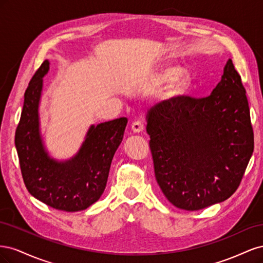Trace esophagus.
<instances>
[{
    "instance_id": "obj_1",
    "label": "esophagus",
    "mask_w": 263,
    "mask_h": 263,
    "mask_svg": "<svg viewBox=\"0 0 263 263\" xmlns=\"http://www.w3.org/2000/svg\"><path fill=\"white\" fill-rule=\"evenodd\" d=\"M145 128V124L142 121H135L132 124V129L134 130V133H140L144 130Z\"/></svg>"
}]
</instances>
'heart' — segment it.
<instances>
[{"label": "heart", "instance_id": "obj_1", "mask_svg": "<svg viewBox=\"0 0 263 263\" xmlns=\"http://www.w3.org/2000/svg\"><path fill=\"white\" fill-rule=\"evenodd\" d=\"M180 72L179 68H170V69H166L163 74H162V78L164 79V80H170V79L176 77L178 73ZM187 81V77L186 76H181V78L179 79V84H184L185 82Z\"/></svg>", "mask_w": 263, "mask_h": 263}]
</instances>
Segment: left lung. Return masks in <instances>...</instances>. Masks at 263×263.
<instances>
[{"instance_id": "obj_1", "label": "left lung", "mask_w": 263, "mask_h": 263, "mask_svg": "<svg viewBox=\"0 0 263 263\" xmlns=\"http://www.w3.org/2000/svg\"><path fill=\"white\" fill-rule=\"evenodd\" d=\"M155 176L176 208L198 211L239 186L253 153L246 90L232 60L205 98L177 95L148 113Z\"/></svg>"}]
</instances>
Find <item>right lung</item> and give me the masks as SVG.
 <instances>
[{"instance_id": "right-lung-1", "label": "right lung", "mask_w": 263, "mask_h": 263, "mask_svg": "<svg viewBox=\"0 0 263 263\" xmlns=\"http://www.w3.org/2000/svg\"><path fill=\"white\" fill-rule=\"evenodd\" d=\"M48 69L49 61L45 60L29 81L15 132V146L28 192L54 210L78 212L89 208L104 192L112 159L124 137L127 118L91 126L74 158L66 162L52 160L45 151L38 123L43 77Z\"/></svg>"}]
</instances>
